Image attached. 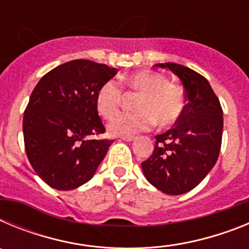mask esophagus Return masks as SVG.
Masks as SVG:
<instances>
[{
	"label": "esophagus",
	"mask_w": 249,
	"mask_h": 249,
	"mask_svg": "<svg viewBox=\"0 0 249 249\" xmlns=\"http://www.w3.org/2000/svg\"><path fill=\"white\" fill-rule=\"evenodd\" d=\"M121 140L126 141V142H131V141L135 140V137H133V136H122V137H121Z\"/></svg>",
	"instance_id": "esophagus-1"
}]
</instances>
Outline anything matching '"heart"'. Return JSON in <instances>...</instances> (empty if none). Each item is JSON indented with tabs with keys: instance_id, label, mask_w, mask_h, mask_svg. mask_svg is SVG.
I'll list each match as a JSON object with an SVG mask.
<instances>
[{
	"instance_id": "b5f03b06",
	"label": "heart",
	"mask_w": 249,
	"mask_h": 249,
	"mask_svg": "<svg viewBox=\"0 0 249 249\" xmlns=\"http://www.w3.org/2000/svg\"><path fill=\"white\" fill-rule=\"evenodd\" d=\"M121 82L128 91L141 94L135 105L138 111L116 116L108 124L111 135H133L147 131L156 122L160 127L173 126L186 111L187 96L183 87L169 82L168 78L160 72L142 70L123 77ZM122 100V86L114 80L107 81L98 89V113L109 120L120 111Z\"/></svg>"
}]
</instances>
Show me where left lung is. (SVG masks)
<instances>
[{
	"mask_svg": "<svg viewBox=\"0 0 249 249\" xmlns=\"http://www.w3.org/2000/svg\"><path fill=\"white\" fill-rule=\"evenodd\" d=\"M168 68L182 81L186 111L171 129L156 136L153 153L142 162L147 181L166 195L178 196L198 186L218 160L223 133V111L208 81L178 63Z\"/></svg>",
	"mask_w": 249,
	"mask_h": 249,
	"instance_id": "obj_1",
	"label": "left lung"
}]
</instances>
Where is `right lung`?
<instances>
[{
	"mask_svg": "<svg viewBox=\"0 0 249 249\" xmlns=\"http://www.w3.org/2000/svg\"><path fill=\"white\" fill-rule=\"evenodd\" d=\"M116 68L89 59H73L39 80L23 114V140L31 166L54 190L70 191L89 182L112 140L97 111L101 86Z\"/></svg>",
	"mask_w": 249,
	"mask_h": 249,
	"instance_id": "add662e5",
	"label": "right lung"
}]
</instances>
